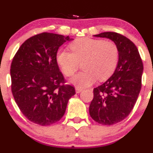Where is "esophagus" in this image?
<instances>
[{
    "label": "esophagus",
    "instance_id": "esophagus-1",
    "mask_svg": "<svg viewBox=\"0 0 153 153\" xmlns=\"http://www.w3.org/2000/svg\"><path fill=\"white\" fill-rule=\"evenodd\" d=\"M82 90H83V89H81V87H78V86H77V87H75V92H76V93H80V92H81Z\"/></svg>",
    "mask_w": 153,
    "mask_h": 153
}]
</instances>
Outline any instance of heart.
Returning <instances> with one entry per match:
<instances>
[{
  "label": "heart",
  "instance_id": "obj_1",
  "mask_svg": "<svg viewBox=\"0 0 153 153\" xmlns=\"http://www.w3.org/2000/svg\"><path fill=\"white\" fill-rule=\"evenodd\" d=\"M72 52L60 50L56 60L63 72L71 76L83 62V72L74 75L69 82L78 87L92 85L97 80L104 81L112 75L118 62L119 52L111 41L84 38L75 40L69 45Z\"/></svg>",
  "mask_w": 153,
  "mask_h": 153
}]
</instances>
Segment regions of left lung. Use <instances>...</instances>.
Masks as SVG:
<instances>
[{"label": "left lung", "mask_w": 153, "mask_h": 153, "mask_svg": "<svg viewBox=\"0 0 153 153\" xmlns=\"http://www.w3.org/2000/svg\"><path fill=\"white\" fill-rule=\"evenodd\" d=\"M93 36L111 40L119 52L112 76L93 89L89 109L91 118L98 124L112 125L126 118L135 106L141 88L142 61L136 46L124 35L106 32Z\"/></svg>", "instance_id": "1"}]
</instances>
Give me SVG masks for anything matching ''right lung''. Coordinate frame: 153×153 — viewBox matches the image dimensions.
Segmentation results:
<instances>
[{
	"instance_id": "right-lung-1",
	"label": "right lung",
	"mask_w": 153,
	"mask_h": 153,
	"mask_svg": "<svg viewBox=\"0 0 153 153\" xmlns=\"http://www.w3.org/2000/svg\"><path fill=\"white\" fill-rule=\"evenodd\" d=\"M69 36L44 33L27 39L18 49L11 64L12 92L24 116L32 122L48 126L65 113L75 88L64 84L56 56Z\"/></svg>"
}]
</instances>
